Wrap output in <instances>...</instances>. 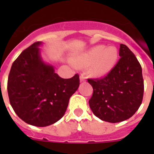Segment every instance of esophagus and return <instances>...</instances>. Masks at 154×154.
<instances>
[{
    "instance_id": "obj_1",
    "label": "esophagus",
    "mask_w": 154,
    "mask_h": 154,
    "mask_svg": "<svg viewBox=\"0 0 154 154\" xmlns=\"http://www.w3.org/2000/svg\"><path fill=\"white\" fill-rule=\"evenodd\" d=\"M85 76L84 74L80 75V82H85Z\"/></svg>"
}]
</instances>
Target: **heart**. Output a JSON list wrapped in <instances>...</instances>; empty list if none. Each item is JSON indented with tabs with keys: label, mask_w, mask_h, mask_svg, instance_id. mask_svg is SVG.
Returning <instances> with one entry per match:
<instances>
[{
	"label": "heart",
	"mask_w": 154,
	"mask_h": 154,
	"mask_svg": "<svg viewBox=\"0 0 154 154\" xmlns=\"http://www.w3.org/2000/svg\"><path fill=\"white\" fill-rule=\"evenodd\" d=\"M119 53L114 46L106 48L105 45H97L87 52L76 56L73 62L76 65H89L91 73L96 76L106 75L115 66Z\"/></svg>",
	"instance_id": "1"
}]
</instances>
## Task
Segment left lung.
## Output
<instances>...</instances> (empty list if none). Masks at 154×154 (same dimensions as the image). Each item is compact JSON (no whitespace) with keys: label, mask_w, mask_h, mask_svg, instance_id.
I'll use <instances>...</instances> for the list:
<instances>
[{"label":"left lung","mask_w":154,"mask_h":154,"mask_svg":"<svg viewBox=\"0 0 154 154\" xmlns=\"http://www.w3.org/2000/svg\"><path fill=\"white\" fill-rule=\"evenodd\" d=\"M116 65L101 79H88L93 93L89 106L94 115L109 123L129 119L140 106L144 85L142 68L130 48L120 44Z\"/></svg>","instance_id":"1"}]
</instances>
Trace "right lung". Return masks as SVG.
Listing matches in <instances>:
<instances>
[{
	"label": "right lung",
	"instance_id": "obj_1",
	"mask_svg": "<svg viewBox=\"0 0 154 154\" xmlns=\"http://www.w3.org/2000/svg\"><path fill=\"white\" fill-rule=\"evenodd\" d=\"M35 42L13 62L8 75V92L14 111L25 123L47 126L65 114L69 99L79 86V75L62 79L52 65L45 63Z\"/></svg>",
	"mask_w": 154,
	"mask_h": 154
}]
</instances>
